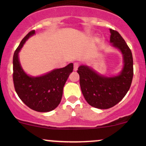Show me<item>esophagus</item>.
<instances>
[{"label":"esophagus","mask_w":146,"mask_h":146,"mask_svg":"<svg viewBox=\"0 0 146 146\" xmlns=\"http://www.w3.org/2000/svg\"><path fill=\"white\" fill-rule=\"evenodd\" d=\"M79 67V64L78 63H74V66H73V70H74L75 71H76L77 70H78V68Z\"/></svg>","instance_id":"esophagus-1"}]
</instances>
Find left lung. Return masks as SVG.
Here are the masks:
<instances>
[{
  "label": "left lung",
  "instance_id": "left-lung-1",
  "mask_svg": "<svg viewBox=\"0 0 146 146\" xmlns=\"http://www.w3.org/2000/svg\"><path fill=\"white\" fill-rule=\"evenodd\" d=\"M110 42L123 55V67L119 75L106 77L85 65L78 68L82 92L88 104L100 109H108L124 98L131 86L133 78V59L131 50L121 35L110 29Z\"/></svg>",
  "mask_w": 146,
  "mask_h": 146
}]
</instances>
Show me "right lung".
I'll use <instances>...</instances> for the list:
<instances>
[{
	"label": "right lung",
	"mask_w": 146,
	"mask_h": 146,
	"mask_svg": "<svg viewBox=\"0 0 146 146\" xmlns=\"http://www.w3.org/2000/svg\"><path fill=\"white\" fill-rule=\"evenodd\" d=\"M35 33L32 30L22 40L13 57V81L18 97L29 108L38 112H49L60 104L63 88L70 73L73 72V64L64 68L54 69L40 77L29 76L22 68L18 53L27 40Z\"/></svg>",
	"instance_id": "obj_1"
}]
</instances>
